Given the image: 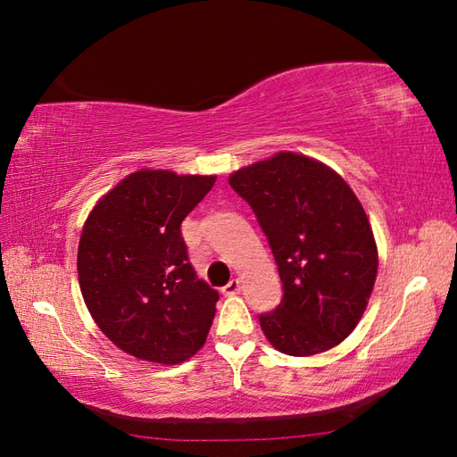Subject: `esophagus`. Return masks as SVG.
<instances>
[{
  "instance_id": "34e87169",
  "label": "esophagus",
  "mask_w": 457,
  "mask_h": 457,
  "mask_svg": "<svg viewBox=\"0 0 457 457\" xmlns=\"http://www.w3.org/2000/svg\"><path fill=\"white\" fill-rule=\"evenodd\" d=\"M241 290V285H239V280L237 278H231L229 283L221 288V293L226 295V296H231V295H237Z\"/></svg>"
}]
</instances>
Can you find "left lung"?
Segmentation results:
<instances>
[{
    "instance_id": "8db88e82",
    "label": "left lung",
    "mask_w": 457,
    "mask_h": 457,
    "mask_svg": "<svg viewBox=\"0 0 457 457\" xmlns=\"http://www.w3.org/2000/svg\"><path fill=\"white\" fill-rule=\"evenodd\" d=\"M229 187L255 212L283 283V300L261 314L267 339L287 355L332 349L361 320L377 278L367 213L347 182L304 154L239 169Z\"/></svg>"
}]
</instances>
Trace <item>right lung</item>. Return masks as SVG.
Masks as SVG:
<instances>
[{
    "mask_svg": "<svg viewBox=\"0 0 457 457\" xmlns=\"http://www.w3.org/2000/svg\"><path fill=\"white\" fill-rule=\"evenodd\" d=\"M213 182L216 177L137 170L86 220L79 245L84 303L125 353L177 365L206 342L220 295L190 265L180 223Z\"/></svg>",
    "mask_w": 457,
    "mask_h": 457,
    "instance_id": "obj_1",
    "label": "right lung"
}]
</instances>
